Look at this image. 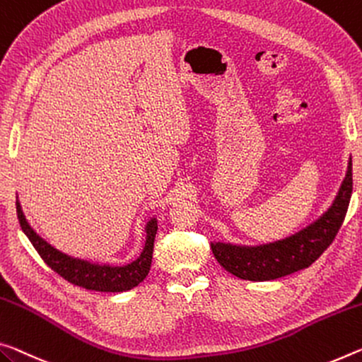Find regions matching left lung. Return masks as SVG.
I'll use <instances>...</instances> for the list:
<instances>
[{"instance_id": "1", "label": "left lung", "mask_w": 362, "mask_h": 362, "mask_svg": "<svg viewBox=\"0 0 362 362\" xmlns=\"http://www.w3.org/2000/svg\"><path fill=\"white\" fill-rule=\"evenodd\" d=\"M351 159L334 203L317 221L288 238L259 246L211 243L217 262L235 277L266 282L311 266L329 248L345 221L353 193Z\"/></svg>"}]
</instances>
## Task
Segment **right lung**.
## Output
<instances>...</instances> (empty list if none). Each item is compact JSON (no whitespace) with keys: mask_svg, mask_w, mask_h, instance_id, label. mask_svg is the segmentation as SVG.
Here are the masks:
<instances>
[{"mask_svg":"<svg viewBox=\"0 0 362 362\" xmlns=\"http://www.w3.org/2000/svg\"><path fill=\"white\" fill-rule=\"evenodd\" d=\"M17 209V219L22 227V230L30 240L33 248L38 251L42 259L53 269L54 272L66 279L77 286L87 290L95 291H109V293H119V291L132 290L134 286L146 279L148 272L151 267L153 259V246H154V237L158 232V221L151 219L146 223V243L143 248L141 255L136 257L134 262L127 264V266H109V264H93L90 261L77 259V257H71L59 250H56L48 242L37 235V232L30 227L27 222L24 212H22L21 203L16 202Z\"/></svg>","mask_w":362,"mask_h":362,"instance_id":"1","label":"right lung"}]
</instances>
